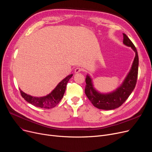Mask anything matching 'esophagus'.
Listing matches in <instances>:
<instances>
[{
  "label": "esophagus",
  "instance_id": "obj_1",
  "mask_svg": "<svg viewBox=\"0 0 152 152\" xmlns=\"http://www.w3.org/2000/svg\"><path fill=\"white\" fill-rule=\"evenodd\" d=\"M82 68H79V67H77V68H76V69H75V73H79V72H81V71H82Z\"/></svg>",
  "mask_w": 152,
  "mask_h": 152
}]
</instances>
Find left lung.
<instances>
[{
  "mask_svg": "<svg viewBox=\"0 0 152 152\" xmlns=\"http://www.w3.org/2000/svg\"><path fill=\"white\" fill-rule=\"evenodd\" d=\"M123 43L132 48L135 52V56L130 72L119 87L110 94H100L94 88L90 76L87 75L86 78L85 94L92 105L99 109L113 110L121 106L129 97L136 85L139 68L137 51L134 44L125 34H123Z\"/></svg>",
  "mask_w": 152,
  "mask_h": 152,
  "instance_id": "1",
  "label": "left lung"
}]
</instances>
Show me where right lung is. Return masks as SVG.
Returning <instances> with one entry per match:
<instances>
[{
    "mask_svg": "<svg viewBox=\"0 0 152 152\" xmlns=\"http://www.w3.org/2000/svg\"><path fill=\"white\" fill-rule=\"evenodd\" d=\"M72 76L73 75H70L63 79L55 87V89L47 96L42 97H33L23 92L20 89L21 95L26 102L34 106L45 109L52 108L56 107L63 98L66 90V84Z\"/></svg>",
    "mask_w": 152,
    "mask_h": 152,
    "instance_id": "obj_1",
    "label": "right lung"
}]
</instances>
